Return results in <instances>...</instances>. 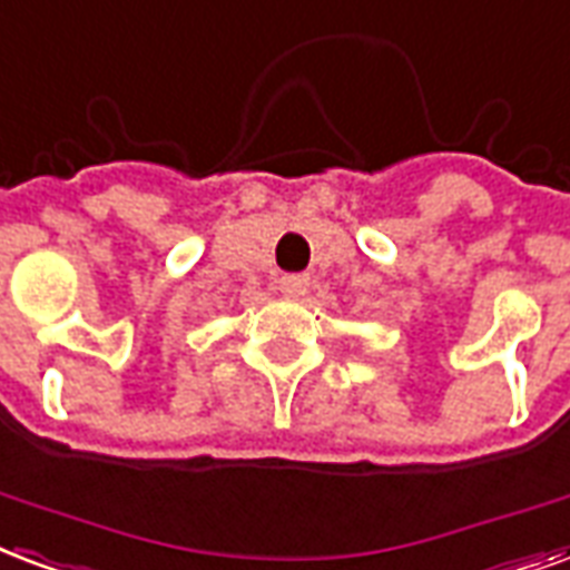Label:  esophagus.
<instances>
[{
  "mask_svg": "<svg viewBox=\"0 0 570 570\" xmlns=\"http://www.w3.org/2000/svg\"><path fill=\"white\" fill-rule=\"evenodd\" d=\"M309 276H301V273H294V276H282L279 279V291L288 297V301H301L309 294Z\"/></svg>",
  "mask_w": 570,
  "mask_h": 570,
  "instance_id": "esophagus-1",
  "label": "esophagus"
}]
</instances>
